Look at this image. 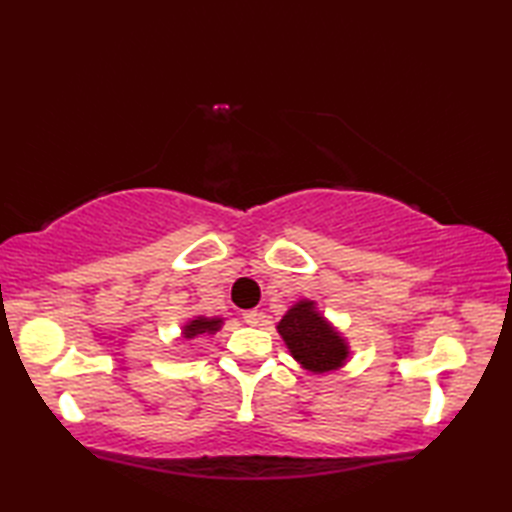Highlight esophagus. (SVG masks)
Here are the masks:
<instances>
[{
    "mask_svg": "<svg viewBox=\"0 0 512 512\" xmlns=\"http://www.w3.org/2000/svg\"><path fill=\"white\" fill-rule=\"evenodd\" d=\"M242 319L248 325H257L259 319H262V312H259V310H246V312H242Z\"/></svg>",
    "mask_w": 512,
    "mask_h": 512,
    "instance_id": "1",
    "label": "esophagus"
}]
</instances>
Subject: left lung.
<instances>
[{"instance_id":"left-lung-1","label":"left lung","mask_w":512,"mask_h":512,"mask_svg":"<svg viewBox=\"0 0 512 512\" xmlns=\"http://www.w3.org/2000/svg\"><path fill=\"white\" fill-rule=\"evenodd\" d=\"M292 356L310 372H330L341 367L347 350L339 334L314 312L310 301H301L277 325Z\"/></svg>"}]
</instances>
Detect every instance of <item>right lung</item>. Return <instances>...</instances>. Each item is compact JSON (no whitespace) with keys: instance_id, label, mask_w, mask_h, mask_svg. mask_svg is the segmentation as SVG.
I'll list each match as a JSON object with an SVG mask.
<instances>
[{"instance_id":"1","label":"right lung","mask_w":512,"mask_h":512,"mask_svg":"<svg viewBox=\"0 0 512 512\" xmlns=\"http://www.w3.org/2000/svg\"><path fill=\"white\" fill-rule=\"evenodd\" d=\"M222 321L220 319H204V317H198V319H193L187 328H184V336H187V339H193V336H198V334H204V332H215L217 330V325H220Z\"/></svg>"}]
</instances>
